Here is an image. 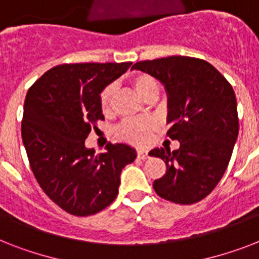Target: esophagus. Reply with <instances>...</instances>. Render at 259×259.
<instances>
[{
  "label": "esophagus",
  "mask_w": 259,
  "mask_h": 259,
  "mask_svg": "<svg viewBox=\"0 0 259 259\" xmlns=\"http://www.w3.org/2000/svg\"><path fill=\"white\" fill-rule=\"evenodd\" d=\"M137 157L141 158V160H145V158H148V152L146 150H137Z\"/></svg>",
  "instance_id": "obj_1"
}]
</instances>
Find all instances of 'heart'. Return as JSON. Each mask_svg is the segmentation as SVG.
Listing matches in <instances>:
<instances>
[{"label": "heart", "mask_w": 259, "mask_h": 259, "mask_svg": "<svg viewBox=\"0 0 259 259\" xmlns=\"http://www.w3.org/2000/svg\"><path fill=\"white\" fill-rule=\"evenodd\" d=\"M130 83L134 90L144 99L149 97H157L158 82L154 76L146 72H136L130 76ZM114 87L106 86L99 94V107L102 113H110L113 105ZM153 130V122L149 119H126L115 127V136L119 140L129 142L132 145L144 146L148 144L150 133Z\"/></svg>", "instance_id": "obj_1"}]
</instances>
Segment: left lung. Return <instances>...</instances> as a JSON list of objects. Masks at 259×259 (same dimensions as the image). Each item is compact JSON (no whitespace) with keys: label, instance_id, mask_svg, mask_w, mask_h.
<instances>
[{"label":"left lung","instance_id":"8db88e82","mask_svg":"<svg viewBox=\"0 0 259 259\" xmlns=\"http://www.w3.org/2000/svg\"><path fill=\"white\" fill-rule=\"evenodd\" d=\"M132 68L152 75L168 91L166 137L180 148L150 150L164 160L165 175L154 180L158 196L193 204L208 196L225 175L239 132L237 98L227 79L205 60L189 56L145 60Z\"/></svg>","mask_w":259,"mask_h":259}]
</instances>
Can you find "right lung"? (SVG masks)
Instances as JSON below:
<instances>
[{
    "label": "right lung",
    "instance_id": "add662e5",
    "mask_svg": "<svg viewBox=\"0 0 259 259\" xmlns=\"http://www.w3.org/2000/svg\"><path fill=\"white\" fill-rule=\"evenodd\" d=\"M130 64H60L28 90L21 137L30 169L47 196L71 215L89 217L111 204L122 168L137 157L125 144L109 142L99 154L84 146L105 119L99 94Z\"/></svg>",
    "mask_w": 259,
    "mask_h": 259
}]
</instances>
